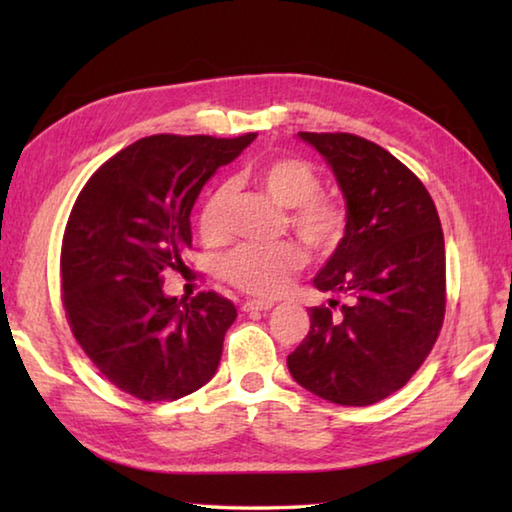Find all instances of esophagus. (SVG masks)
Instances as JSON below:
<instances>
[{
	"label": "esophagus",
	"instance_id": "esophagus-1",
	"mask_svg": "<svg viewBox=\"0 0 512 512\" xmlns=\"http://www.w3.org/2000/svg\"><path fill=\"white\" fill-rule=\"evenodd\" d=\"M273 307V302L268 300H246L244 305H241V309L244 311H268Z\"/></svg>",
	"mask_w": 512,
	"mask_h": 512
}]
</instances>
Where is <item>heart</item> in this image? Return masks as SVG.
I'll return each mask as SVG.
<instances>
[{
	"label": "heart",
	"instance_id": "heart-1",
	"mask_svg": "<svg viewBox=\"0 0 512 512\" xmlns=\"http://www.w3.org/2000/svg\"><path fill=\"white\" fill-rule=\"evenodd\" d=\"M259 185L275 203L293 210L291 225L298 237L314 250H332L345 235L348 214L336 201L320 198V178L314 167L296 158H280L257 171ZM228 189L216 187L198 212V232L216 241L225 232ZM305 264L302 250L291 241L280 244H244L223 259L221 275L232 287L253 296L271 298L287 289L293 273Z\"/></svg>",
	"mask_w": 512,
	"mask_h": 512
}]
</instances>
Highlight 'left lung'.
Listing matches in <instances>:
<instances>
[{
    "instance_id": "left-lung-1",
    "label": "left lung",
    "mask_w": 512,
    "mask_h": 512,
    "mask_svg": "<svg viewBox=\"0 0 512 512\" xmlns=\"http://www.w3.org/2000/svg\"><path fill=\"white\" fill-rule=\"evenodd\" d=\"M323 155L348 225L314 277L348 298L311 307V329L287 357L291 377L341 406L384 400L427 359L445 318V239L424 185L395 155L350 133H298Z\"/></svg>"
}]
</instances>
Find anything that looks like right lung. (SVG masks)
<instances>
[{"label": "right lung", "instance_id": "1", "mask_svg": "<svg viewBox=\"0 0 512 512\" xmlns=\"http://www.w3.org/2000/svg\"><path fill=\"white\" fill-rule=\"evenodd\" d=\"M255 133L151 135L101 164L69 214L60 275L69 327L94 366L146 402L198 391L219 368L237 309L219 293L167 296V268L192 246L194 203Z\"/></svg>", "mask_w": 512, "mask_h": 512}]
</instances>
